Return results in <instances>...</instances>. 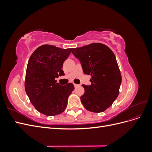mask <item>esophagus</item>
Masks as SVG:
<instances>
[{"label":"esophagus","instance_id":"1","mask_svg":"<svg viewBox=\"0 0 152 152\" xmlns=\"http://www.w3.org/2000/svg\"><path fill=\"white\" fill-rule=\"evenodd\" d=\"M73 85H74V87H77L79 86V85H78V84H73Z\"/></svg>","mask_w":152,"mask_h":152}]
</instances>
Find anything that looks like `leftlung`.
Returning a JSON list of instances; mask_svg holds the SVG:
<instances>
[{"instance_id":"obj_1","label":"left lung","mask_w":152,"mask_h":152,"mask_svg":"<svg viewBox=\"0 0 152 152\" xmlns=\"http://www.w3.org/2000/svg\"><path fill=\"white\" fill-rule=\"evenodd\" d=\"M72 53L79 59L84 73L91 75V85H82V104L88 111H105L118 97L122 82L121 73L115 56L107 45L93 43L82 48H72Z\"/></svg>"}]
</instances>
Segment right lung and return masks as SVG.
<instances>
[{"instance_id":"1","label":"right lung","mask_w":152,"mask_h":152,"mask_svg":"<svg viewBox=\"0 0 152 152\" xmlns=\"http://www.w3.org/2000/svg\"><path fill=\"white\" fill-rule=\"evenodd\" d=\"M70 53L71 49L43 45L35 50L28 60L25 91L35 109L47 116L65 111L68 96L74 89L72 83L61 86L55 80L64 75L63 64Z\"/></svg>"}]
</instances>
